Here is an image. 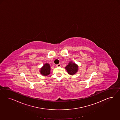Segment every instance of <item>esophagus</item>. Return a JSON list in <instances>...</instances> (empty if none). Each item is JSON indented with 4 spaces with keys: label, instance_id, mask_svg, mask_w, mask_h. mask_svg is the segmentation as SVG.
<instances>
[{
    "label": "esophagus",
    "instance_id": "34e87169",
    "mask_svg": "<svg viewBox=\"0 0 120 120\" xmlns=\"http://www.w3.org/2000/svg\"><path fill=\"white\" fill-rule=\"evenodd\" d=\"M56 66L58 67H59L61 66V65H60V64H58L56 65Z\"/></svg>",
    "mask_w": 120,
    "mask_h": 120
}]
</instances>
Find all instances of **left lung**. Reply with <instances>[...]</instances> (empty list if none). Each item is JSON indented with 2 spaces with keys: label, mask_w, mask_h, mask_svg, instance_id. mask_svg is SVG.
Masks as SVG:
<instances>
[{
  "label": "left lung",
  "mask_w": 120,
  "mask_h": 120,
  "mask_svg": "<svg viewBox=\"0 0 120 120\" xmlns=\"http://www.w3.org/2000/svg\"><path fill=\"white\" fill-rule=\"evenodd\" d=\"M65 69L69 75H73L78 72V65L72 61H70Z\"/></svg>",
  "instance_id": "8db88e82"
}]
</instances>
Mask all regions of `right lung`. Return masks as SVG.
<instances>
[{
  "instance_id": "right-lung-1",
  "label": "right lung",
  "mask_w": 120,
  "mask_h": 120,
  "mask_svg": "<svg viewBox=\"0 0 120 120\" xmlns=\"http://www.w3.org/2000/svg\"><path fill=\"white\" fill-rule=\"evenodd\" d=\"M40 73L43 76H47L51 73V66L49 64L46 63L40 68Z\"/></svg>"
}]
</instances>
